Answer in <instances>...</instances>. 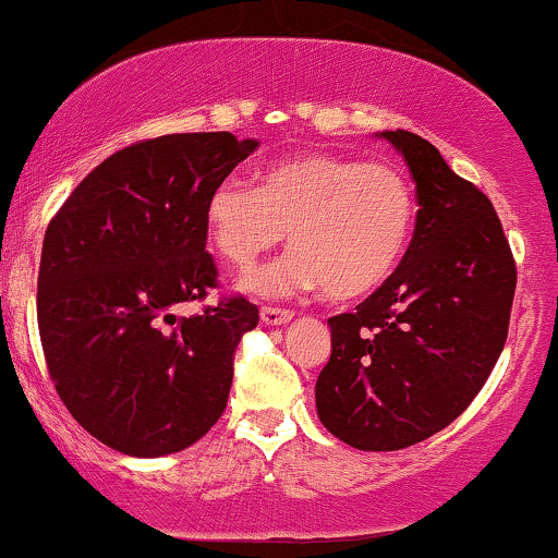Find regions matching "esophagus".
Returning a JSON list of instances; mask_svg holds the SVG:
<instances>
[{"instance_id": "esophagus-1", "label": "esophagus", "mask_w": 558, "mask_h": 558, "mask_svg": "<svg viewBox=\"0 0 558 558\" xmlns=\"http://www.w3.org/2000/svg\"><path fill=\"white\" fill-rule=\"evenodd\" d=\"M259 316H263V322L267 324V327H275V324L291 322L293 312H291V308H280V306H263Z\"/></svg>"}]
</instances>
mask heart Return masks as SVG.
Instances as JSON below:
<instances>
[{
  "instance_id": "obj_1",
  "label": "heart",
  "mask_w": 558,
  "mask_h": 558,
  "mask_svg": "<svg viewBox=\"0 0 558 558\" xmlns=\"http://www.w3.org/2000/svg\"><path fill=\"white\" fill-rule=\"evenodd\" d=\"M412 210V187L393 165L308 151L267 165L257 187L218 182L203 221L218 257L239 270L275 250L288 229L295 250L246 272V291L288 295L324 286L331 299H355L393 270Z\"/></svg>"
}]
</instances>
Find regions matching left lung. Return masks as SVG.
Here are the masks:
<instances>
[{
  "mask_svg": "<svg viewBox=\"0 0 558 558\" xmlns=\"http://www.w3.org/2000/svg\"><path fill=\"white\" fill-rule=\"evenodd\" d=\"M417 182V221L401 265L352 314L329 319L316 380L322 425L352 448L401 450L448 427L505 348L514 257L492 201L429 141L384 131Z\"/></svg>",
  "mask_w": 558,
  "mask_h": 558,
  "instance_id": "8db88e82",
  "label": "left lung"
}]
</instances>
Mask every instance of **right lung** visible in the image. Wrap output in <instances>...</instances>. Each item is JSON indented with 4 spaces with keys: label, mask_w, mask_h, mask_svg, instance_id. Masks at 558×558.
<instances>
[{
    "label": "right lung",
    "mask_w": 558,
    "mask_h": 558,
    "mask_svg": "<svg viewBox=\"0 0 558 558\" xmlns=\"http://www.w3.org/2000/svg\"><path fill=\"white\" fill-rule=\"evenodd\" d=\"M234 133L136 141L84 178L44 239L40 344L72 417L125 456L178 453L229 401L236 344L257 327L244 295H223L203 221L208 193L257 149Z\"/></svg>",
    "instance_id": "right-lung-1"
}]
</instances>
